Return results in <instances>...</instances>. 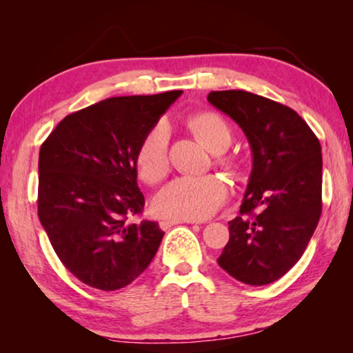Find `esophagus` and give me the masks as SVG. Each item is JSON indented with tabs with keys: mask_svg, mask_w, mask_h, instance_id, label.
<instances>
[{
	"mask_svg": "<svg viewBox=\"0 0 353 353\" xmlns=\"http://www.w3.org/2000/svg\"><path fill=\"white\" fill-rule=\"evenodd\" d=\"M182 223L193 224V221H172V219H163V221H160V229H163V230H168L170 227L176 225V224H182Z\"/></svg>",
	"mask_w": 353,
	"mask_h": 353,
	"instance_id": "34e87169",
	"label": "esophagus"
}]
</instances>
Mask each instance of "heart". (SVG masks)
Returning a JSON list of instances; mask_svg holds the SVG:
<instances>
[{"label":"heart","mask_w":353,"mask_h":353,"mask_svg":"<svg viewBox=\"0 0 353 353\" xmlns=\"http://www.w3.org/2000/svg\"><path fill=\"white\" fill-rule=\"evenodd\" d=\"M196 135L213 152L225 151L232 143V129L216 113H202L190 121ZM170 126L160 119L148 130L137 151V170L148 183H157L170 168ZM225 166L232 163L224 160ZM227 198V185L218 176H183L171 181L155 194L152 207L160 218L202 221L210 218Z\"/></svg>","instance_id":"b5f03b06"}]
</instances>
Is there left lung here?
Returning a JSON list of instances; mask_svg holds the SVG:
<instances>
[{"label": "left lung", "mask_w": 353, "mask_h": 353, "mask_svg": "<svg viewBox=\"0 0 353 353\" xmlns=\"http://www.w3.org/2000/svg\"><path fill=\"white\" fill-rule=\"evenodd\" d=\"M252 149L240 216L229 221V243L218 265L248 285L285 276L305 252L322 212V154L318 137L297 113L244 90L208 93Z\"/></svg>", "instance_id": "obj_1"}]
</instances>
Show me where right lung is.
Wrapping results in <instances>:
<instances>
[{"mask_svg": "<svg viewBox=\"0 0 353 353\" xmlns=\"http://www.w3.org/2000/svg\"><path fill=\"white\" fill-rule=\"evenodd\" d=\"M181 94L104 99L65 117L40 148L39 219L63 266L92 288L128 286L162 243L157 223H129L145 207L137 151Z\"/></svg>", "mask_w": 353, "mask_h": 353, "instance_id": "obj_1", "label": "right lung"}]
</instances>
